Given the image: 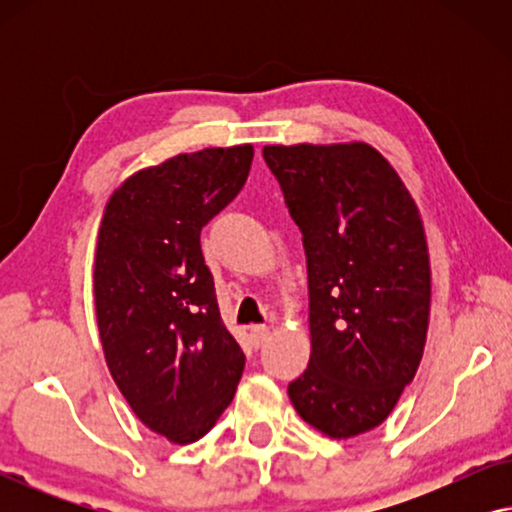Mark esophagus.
Here are the masks:
<instances>
[{
  "label": "esophagus",
  "instance_id": "1",
  "mask_svg": "<svg viewBox=\"0 0 512 512\" xmlns=\"http://www.w3.org/2000/svg\"><path fill=\"white\" fill-rule=\"evenodd\" d=\"M251 340L256 347H263L270 340V328L268 326H254L251 328Z\"/></svg>",
  "mask_w": 512,
  "mask_h": 512
}]
</instances>
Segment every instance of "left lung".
<instances>
[{"label":"left lung","mask_w":512,"mask_h":512,"mask_svg":"<svg viewBox=\"0 0 512 512\" xmlns=\"http://www.w3.org/2000/svg\"><path fill=\"white\" fill-rule=\"evenodd\" d=\"M263 158L307 256L312 352L289 398L324 436H361L391 415L424 354L431 265L422 216L366 142L270 144Z\"/></svg>","instance_id":"8db88e82"}]
</instances>
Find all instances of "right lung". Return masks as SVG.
<instances>
[{
    "label": "right lung",
    "mask_w": 512,
    "mask_h": 512,
    "mask_svg": "<svg viewBox=\"0 0 512 512\" xmlns=\"http://www.w3.org/2000/svg\"><path fill=\"white\" fill-rule=\"evenodd\" d=\"M254 146L179 153L123 181L97 230L93 296L104 359L139 422L205 436L233 401L244 354L223 326L200 230L249 177Z\"/></svg>",
    "instance_id": "obj_1"
}]
</instances>
